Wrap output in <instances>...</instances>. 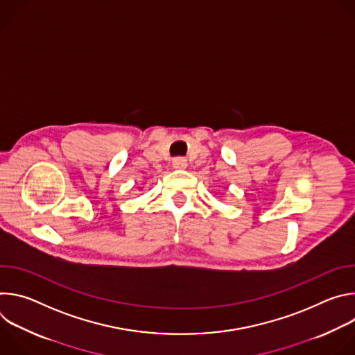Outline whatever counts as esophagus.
Segmentation results:
<instances>
[{
	"label": "esophagus",
	"mask_w": 355,
	"mask_h": 355,
	"mask_svg": "<svg viewBox=\"0 0 355 355\" xmlns=\"http://www.w3.org/2000/svg\"><path fill=\"white\" fill-rule=\"evenodd\" d=\"M173 167L175 170H185L187 168V160L182 157H177L173 160Z\"/></svg>",
	"instance_id": "1"
}]
</instances>
